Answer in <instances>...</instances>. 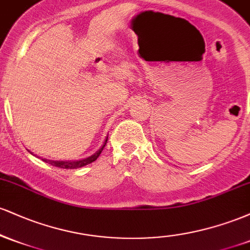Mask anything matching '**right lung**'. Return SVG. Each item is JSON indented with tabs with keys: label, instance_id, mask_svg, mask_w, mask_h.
Here are the masks:
<instances>
[{
	"label": "right lung",
	"instance_id": "right-lung-1",
	"mask_svg": "<svg viewBox=\"0 0 250 250\" xmlns=\"http://www.w3.org/2000/svg\"><path fill=\"white\" fill-rule=\"evenodd\" d=\"M108 140V139H107ZM107 140H105L104 143H103V146L100 149L99 151H96L95 154L91 155L90 157H87V159H83V160H80V161H51V160H47V159H42L43 161L49 163L51 166H55V167H59V168H62V169H76V168H81V167H84V166L89 165V163L94 162L95 160H97V157L100 156V154L102 153L103 148H104V146L107 145Z\"/></svg>",
	"mask_w": 250,
	"mask_h": 250
}]
</instances>
